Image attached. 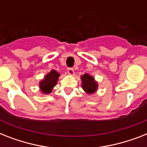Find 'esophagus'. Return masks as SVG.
<instances>
[{"mask_svg":"<svg viewBox=\"0 0 147 147\" xmlns=\"http://www.w3.org/2000/svg\"><path fill=\"white\" fill-rule=\"evenodd\" d=\"M67 71L68 73H69V75H70V76H73L74 73H75V72H74L73 68H68Z\"/></svg>","mask_w":147,"mask_h":147,"instance_id":"obj_1","label":"esophagus"}]
</instances>
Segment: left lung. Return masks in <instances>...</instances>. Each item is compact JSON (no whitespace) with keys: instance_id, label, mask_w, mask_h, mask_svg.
Segmentation results:
<instances>
[{"instance_id":"obj_1","label":"left lung","mask_w":147,"mask_h":147,"mask_svg":"<svg viewBox=\"0 0 147 147\" xmlns=\"http://www.w3.org/2000/svg\"><path fill=\"white\" fill-rule=\"evenodd\" d=\"M82 82V88L87 94H92L95 93L97 90V82L94 80V78L88 74H84L81 76Z\"/></svg>"}]
</instances>
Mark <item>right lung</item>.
<instances>
[{
	"label": "right lung",
	"mask_w": 147,
	"mask_h": 147,
	"mask_svg": "<svg viewBox=\"0 0 147 147\" xmlns=\"http://www.w3.org/2000/svg\"><path fill=\"white\" fill-rule=\"evenodd\" d=\"M59 74L56 70H51L45 76V78L39 83V88L44 94H49L57 84Z\"/></svg>",
	"instance_id": "obj_1"
}]
</instances>
